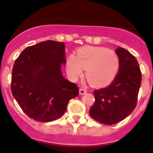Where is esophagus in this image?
I'll return each mask as SVG.
<instances>
[{"label": "esophagus", "mask_w": 153, "mask_h": 153, "mask_svg": "<svg viewBox=\"0 0 153 153\" xmlns=\"http://www.w3.org/2000/svg\"><path fill=\"white\" fill-rule=\"evenodd\" d=\"M86 92V89H84V88H81V89H79L80 95H84V94H85Z\"/></svg>", "instance_id": "34e87169"}]
</instances>
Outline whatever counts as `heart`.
<instances>
[{"label": "heart", "mask_w": 153, "mask_h": 153, "mask_svg": "<svg viewBox=\"0 0 153 153\" xmlns=\"http://www.w3.org/2000/svg\"><path fill=\"white\" fill-rule=\"evenodd\" d=\"M120 59L114 51L104 47H84L70 55L67 61V72L72 81H76L85 69L89 84L101 87L110 84L118 74Z\"/></svg>", "instance_id": "obj_1"}]
</instances>
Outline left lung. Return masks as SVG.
<instances>
[{
    "label": "left lung",
    "mask_w": 153,
    "mask_h": 153,
    "mask_svg": "<svg viewBox=\"0 0 153 153\" xmlns=\"http://www.w3.org/2000/svg\"><path fill=\"white\" fill-rule=\"evenodd\" d=\"M120 59L118 75L111 84L94 90L95 103L89 110L93 119L112 125L123 121L135 109L141 83V72L137 59L129 51L115 50Z\"/></svg>",
    "instance_id": "obj_1"
}]
</instances>
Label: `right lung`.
I'll use <instances>...</instances> for the list:
<instances>
[{"mask_svg":"<svg viewBox=\"0 0 153 153\" xmlns=\"http://www.w3.org/2000/svg\"><path fill=\"white\" fill-rule=\"evenodd\" d=\"M64 42L47 41L26 48L15 60L11 90L29 118L49 122L62 116L69 100L79 94L74 83L64 78Z\"/></svg>","mask_w":153,"mask_h":153,"instance_id":"1","label":"right lung"}]
</instances>
